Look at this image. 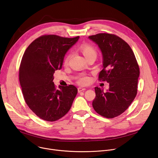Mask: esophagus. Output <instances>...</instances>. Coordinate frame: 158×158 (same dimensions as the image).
<instances>
[{"label": "esophagus", "instance_id": "esophagus-1", "mask_svg": "<svg viewBox=\"0 0 158 158\" xmlns=\"http://www.w3.org/2000/svg\"><path fill=\"white\" fill-rule=\"evenodd\" d=\"M85 90H86V89H85V88H81V87H79V88H78V92L85 91Z\"/></svg>", "mask_w": 158, "mask_h": 158}]
</instances>
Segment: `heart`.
Wrapping results in <instances>:
<instances>
[{"instance_id":"obj_1","label":"heart","mask_w":158,"mask_h":158,"mask_svg":"<svg viewBox=\"0 0 158 158\" xmlns=\"http://www.w3.org/2000/svg\"><path fill=\"white\" fill-rule=\"evenodd\" d=\"M80 50L82 52V53L83 54V55L87 58L90 56L92 55H97L96 52V50L95 49V48L93 45L89 44H83L80 47ZM70 56H71V55L69 54L66 56V58H65V62H68ZM90 78L87 76H83V77H81L80 78H79L77 82L79 85H88L90 83Z\"/></svg>"}]
</instances>
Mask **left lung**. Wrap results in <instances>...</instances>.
I'll return each instance as SVG.
<instances>
[{
	"label": "left lung",
	"mask_w": 158,
	"mask_h": 158,
	"mask_svg": "<svg viewBox=\"0 0 158 158\" xmlns=\"http://www.w3.org/2000/svg\"><path fill=\"white\" fill-rule=\"evenodd\" d=\"M89 38L98 45L102 52L103 69L99 74V80L109 83L106 92L95 87L92 106L100 115L113 118L123 113L135 99L139 67L130 46L116 35L100 33Z\"/></svg>",
	"instance_id": "8db88e82"
}]
</instances>
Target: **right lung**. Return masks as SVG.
I'll list each match as a JSON object with an SVG mask.
<instances>
[{
  "instance_id": "1",
  "label": "right lung",
  "mask_w": 158,
  "mask_h": 158,
  "mask_svg": "<svg viewBox=\"0 0 158 158\" xmlns=\"http://www.w3.org/2000/svg\"><path fill=\"white\" fill-rule=\"evenodd\" d=\"M79 38L43 35L28 45L22 57L19 78L23 98L32 111L44 120L55 122L63 117L77 94L75 86H59L57 89L52 81L66 52Z\"/></svg>"
}]
</instances>
